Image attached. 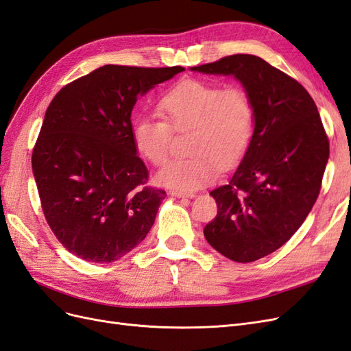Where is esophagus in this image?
<instances>
[{"mask_svg": "<svg viewBox=\"0 0 351 351\" xmlns=\"http://www.w3.org/2000/svg\"><path fill=\"white\" fill-rule=\"evenodd\" d=\"M171 195L176 196V197H193V196H195L193 193H190V192H180V190H173Z\"/></svg>", "mask_w": 351, "mask_h": 351, "instance_id": "esophagus-1", "label": "esophagus"}]
</instances>
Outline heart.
<instances>
[{"instance_id":"1","label":"heart","mask_w":351,"mask_h":351,"mask_svg":"<svg viewBox=\"0 0 351 351\" xmlns=\"http://www.w3.org/2000/svg\"><path fill=\"white\" fill-rule=\"evenodd\" d=\"M155 119L133 124L136 151L147 161L162 164L171 151L173 136L192 130L187 158L168 161L158 182L180 192H192L212 183L221 167L237 165L246 155L254 132V105L239 84L222 88L196 79L178 82L158 102Z\"/></svg>"}]
</instances>
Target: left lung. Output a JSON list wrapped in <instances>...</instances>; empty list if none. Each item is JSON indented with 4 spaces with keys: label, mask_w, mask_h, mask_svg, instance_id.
I'll return each instance as SVG.
<instances>
[{
    "label": "left lung",
    "mask_w": 351,
    "mask_h": 351,
    "mask_svg": "<svg viewBox=\"0 0 351 351\" xmlns=\"http://www.w3.org/2000/svg\"><path fill=\"white\" fill-rule=\"evenodd\" d=\"M192 70L232 74L253 101L252 143L230 182L210 192L218 210L204 234L231 261H258L290 240L319 196L329 156L321 115L299 82L261 57L228 56Z\"/></svg>",
    "instance_id": "1"
}]
</instances>
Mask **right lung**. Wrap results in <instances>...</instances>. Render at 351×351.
Here are the masks:
<instances>
[{"label":"right lung","mask_w":351,"mask_h":351,"mask_svg":"<svg viewBox=\"0 0 351 351\" xmlns=\"http://www.w3.org/2000/svg\"><path fill=\"white\" fill-rule=\"evenodd\" d=\"M183 70L102 66L51 101L32 168L49 228L77 258L119 261L154 226L165 190L147 186L130 117L141 95Z\"/></svg>","instance_id":"add662e5"}]
</instances>
